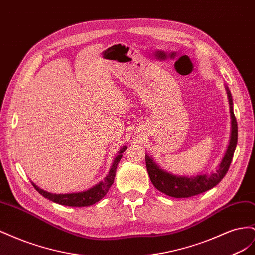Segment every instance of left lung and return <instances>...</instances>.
<instances>
[{
	"instance_id": "1",
	"label": "left lung",
	"mask_w": 255,
	"mask_h": 255,
	"mask_svg": "<svg viewBox=\"0 0 255 255\" xmlns=\"http://www.w3.org/2000/svg\"><path fill=\"white\" fill-rule=\"evenodd\" d=\"M230 104L231 136L229 145L219 165L212 172L197 175H177L160 168L156 161L145 153V165L150 180L154 186L165 195L173 198H188L196 196L215 187L225 176L232 161L237 144V122L233 111V99L231 91L225 85Z\"/></svg>"
}]
</instances>
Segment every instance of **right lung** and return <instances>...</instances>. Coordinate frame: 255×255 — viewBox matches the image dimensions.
I'll list each match as a JSON object with an SVG mask.
<instances>
[{"label": "right lung", "mask_w": 255, "mask_h": 255, "mask_svg": "<svg viewBox=\"0 0 255 255\" xmlns=\"http://www.w3.org/2000/svg\"><path fill=\"white\" fill-rule=\"evenodd\" d=\"M127 146L123 145L122 148L118 151V155L114 158L113 165L110 169L109 173L104 177L103 181H100L95 186L90 187L87 190H83L79 192H69V194H52V192L45 191L37 186L35 183L32 182L35 189L39 192L41 196L47 198L51 201L58 203L60 205H67V206H75V207H83V206H89L95 204L96 202L100 201L106 194L109 189L111 188L112 184L114 183L115 175H116V169H117L118 163L122 157V153L126 151Z\"/></svg>", "instance_id": "obj_1"}]
</instances>
